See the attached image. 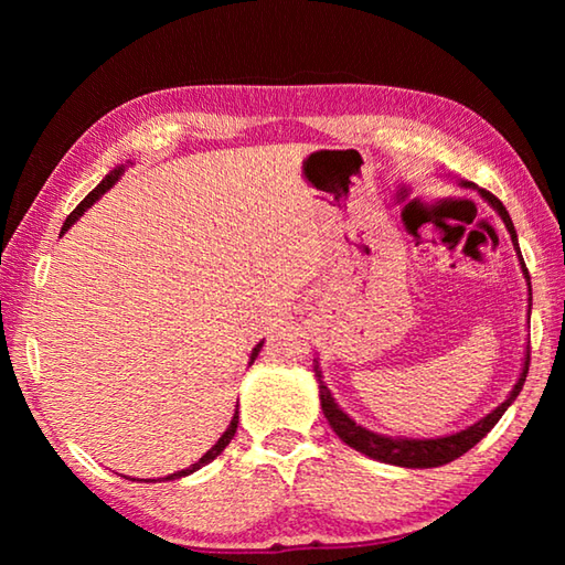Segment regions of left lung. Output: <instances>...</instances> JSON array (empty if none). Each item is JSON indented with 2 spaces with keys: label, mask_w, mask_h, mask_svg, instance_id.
Wrapping results in <instances>:
<instances>
[{
  "label": "left lung",
  "mask_w": 565,
  "mask_h": 565,
  "mask_svg": "<svg viewBox=\"0 0 565 565\" xmlns=\"http://www.w3.org/2000/svg\"><path fill=\"white\" fill-rule=\"evenodd\" d=\"M461 186L476 189L478 194H481L486 202H489L495 209V212H499L505 228H509L513 248H515V254H519V262H521V271L525 276V284H529V313H531V301H533L531 299V276H529V269H525V264H523V256H521V248H519V236H515V228H513L509 212H505V206L491 194V191L478 189L476 184H471V181H461ZM529 361H531V351L525 349L521 376H519V381H515V386L511 388L509 398H505L501 406H495L491 414H486L481 420H476L473 426L463 428V431L438 436V438H404V436H384V434L369 431V428L359 426L356 420H353L347 414V411H343L337 404V398L331 396L329 386L323 384L319 359H313V374H317V381H319V398H321L323 416H327L329 426L333 428V431H337V436L341 438L343 444H349L351 448H356V451H361L363 456L374 458V461H381V463L404 466V468H436V466L456 461L458 456H463L468 448H473L486 434L491 431L495 424H499V418L505 414V408H509L515 401V396L521 394L525 374H529Z\"/></svg>",
  "instance_id": "left-lung-1"
}]
</instances>
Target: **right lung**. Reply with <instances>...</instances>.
Returning a JSON list of instances; mask_svg holds the SVG:
<instances>
[{
    "label": "right lung",
    "instance_id": "add662e5",
    "mask_svg": "<svg viewBox=\"0 0 565 565\" xmlns=\"http://www.w3.org/2000/svg\"><path fill=\"white\" fill-rule=\"evenodd\" d=\"M129 164H131V161H129ZM124 169H127V167H117V169H111L109 171V174L107 177H104L102 179V184L97 186V189H94V191H89V194L87 196H84V202L79 204V206H76L74 209V212L70 214V216H66V222H64V226H62V234L60 236H64L66 232H70V226L74 224V222H79V216L84 214V212H87V209L94 204V202H99V196L104 194V191H109L114 184H117V181H119V177L124 174ZM262 347H264V341H259V343H256V347H254V351H252V356H248V363H254V359L256 356H259V351H262ZM236 426H238V408H236V414H234V418H232V424H228V428H226V431L222 434V438H218V441L212 446V448H209V451L202 456V458H199V461L196 463H191L189 468H181V471H177V473H171V476H167V481H174V478H181V476H189V473H194V471H199V468H202V466H206V463H212L214 461V458L218 456V454H222L224 451V448L228 446V441H232V438H234V434H236Z\"/></svg>",
    "mask_w": 565,
    "mask_h": 565
}]
</instances>
